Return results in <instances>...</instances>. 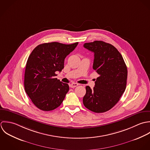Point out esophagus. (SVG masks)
I'll use <instances>...</instances> for the list:
<instances>
[{"label": "esophagus", "instance_id": "34e87169", "mask_svg": "<svg viewBox=\"0 0 150 150\" xmlns=\"http://www.w3.org/2000/svg\"><path fill=\"white\" fill-rule=\"evenodd\" d=\"M79 84L78 83H72L71 84L69 85V86L71 88H74L75 87H76L77 86H78Z\"/></svg>", "mask_w": 150, "mask_h": 150}]
</instances>
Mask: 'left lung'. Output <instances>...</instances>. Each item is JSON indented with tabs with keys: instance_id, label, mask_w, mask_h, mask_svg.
<instances>
[{
	"instance_id": "obj_1",
	"label": "left lung",
	"mask_w": 150,
	"mask_h": 150,
	"mask_svg": "<svg viewBox=\"0 0 150 150\" xmlns=\"http://www.w3.org/2000/svg\"><path fill=\"white\" fill-rule=\"evenodd\" d=\"M83 46L94 53L93 68L99 76L93 89L86 87L83 103L93 112H104L119 101L125 90L127 67L119 51L110 43L96 40L86 43Z\"/></svg>"
}]
</instances>
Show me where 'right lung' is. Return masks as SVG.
<instances>
[{"mask_svg":"<svg viewBox=\"0 0 150 150\" xmlns=\"http://www.w3.org/2000/svg\"><path fill=\"white\" fill-rule=\"evenodd\" d=\"M78 44L45 43L37 46L30 53L25 67L24 88L39 109L52 111L62 103L69 86L55 78L57 75L56 72L62 71L65 57Z\"/></svg>","mask_w":150,"mask_h":150,"instance_id":"obj_1","label":"right lung"}]
</instances>
